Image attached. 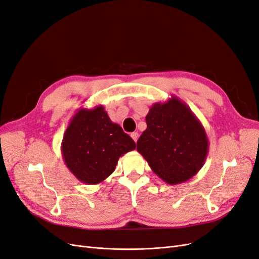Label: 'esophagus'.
<instances>
[{"instance_id": "1", "label": "esophagus", "mask_w": 259, "mask_h": 259, "mask_svg": "<svg viewBox=\"0 0 259 259\" xmlns=\"http://www.w3.org/2000/svg\"><path fill=\"white\" fill-rule=\"evenodd\" d=\"M131 137L133 138V140H134V142L136 143L137 142V139H138V137H139V135H138V133H132V134H131Z\"/></svg>"}]
</instances>
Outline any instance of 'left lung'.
I'll use <instances>...</instances> for the list:
<instances>
[{
	"instance_id": "8db88e82",
	"label": "left lung",
	"mask_w": 259,
	"mask_h": 259,
	"mask_svg": "<svg viewBox=\"0 0 259 259\" xmlns=\"http://www.w3.org/2000/svg\"><path fill=\"white\" fill-rule=\"evenodd\" d=\"M146 123L137 151L166 184L185 183L204 165L208 153L206 132L184 101L171 96L165 103H155Z\"/></svg>"
}]
</instances>
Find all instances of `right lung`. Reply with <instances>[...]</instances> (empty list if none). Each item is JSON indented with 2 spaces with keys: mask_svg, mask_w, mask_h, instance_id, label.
<instances>
[{
  "mask_svg": "<svg viewBox=\"0 0 259 259\" xmlns=\"http://www.w3.org/2000/svg\"><path fill=\"white\" fill-rule=\"evenodd\" d=\"M136 144L113 123L103 106L81 108L70 120L61 142L69 170L86 185H97L110 176L120 156Z\"/></svg>",
  "mask_w": 259,
  "mask_h": 259,
  "instance_id": "right-lung-1",
  "label": "right lung"
}]
</instances>
